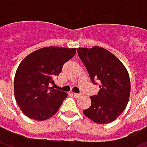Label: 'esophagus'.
<instances>
[{
  "label": "esophagus",
  "instance_id": "obj_1",
  "mask_svg": "<svg viewBox=\"0 0 147 147\" xmlns=\"http://www.w3.org/2000/svg\"><path fill=\"white\" fill-rule=\"evenodd\" d=\"M73 96L76 97V98H78L79 96H81V94H76V93H73Z\"/></svg>",
  "mask_w": 147,
  "mask_h": 147
}]
</instances>
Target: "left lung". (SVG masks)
I'll return each mask as SVG.
<instances>
[{
	"mask_svg": "<svg viewBox=\"0 0 147 147\" xmlns=\"http://www.w3.org/2000/svg\"><path fill=\"white\" fill-rule=\"evenodd\" d=\"M93 83L99 84L98 94L91 96V105L84 115L96 123L113 122L124 111L130 94L129 76L123 63L106 49L94 47L77 48Z\"/></svg>",
	"mask_w": 147,
	"mask_h": 147,
	"instance_id": "obj_1",
	"label": "left lung"
}]
</instances>
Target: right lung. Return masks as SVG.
<instances>
[{
	"mask_svg": "<svg viewBox=\"0 0 147 147\" xmlns=\"http://www.w3.org/2000/svg\"><path fill=\"white\" fill-rule=\"evenodd\" d=\"M76 48L48 47L38 49L18 65L14 78V95L21 111L28 117L43 121L50 118L62 105L67 94L50 88L53 78L72 59Z\"/></svg>",
	"mask_w": 147,
	"mask_h": 147,
	"instance_id": "1",
	"label": "right lung"
}]
</instances>
